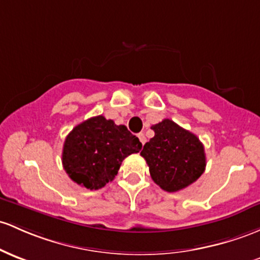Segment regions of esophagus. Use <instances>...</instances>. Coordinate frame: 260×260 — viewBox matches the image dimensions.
I'll use <instances>...</instances> for the list:
<instances>
[{"mask_svg": "<svg viewBox=\"0 0 260 260\" xmlns=\"http://www.w3.org/2000/svg\"><path fill=\"white\" fill-rule=\"evenodd\" d=\"M138 138H139V141H141V143H142V144H144L145 142H147V138H145L144 133H139V135H138Z\"/></svg>", "mask_w": 260, "mask_h": 260, "instance_id": "1", "label": "esophagus"}]
</instances>
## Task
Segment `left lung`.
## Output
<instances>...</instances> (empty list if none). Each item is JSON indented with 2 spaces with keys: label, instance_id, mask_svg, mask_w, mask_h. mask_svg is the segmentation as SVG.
Wrapping results in <instances>:
<instances>
[{
  "label": "left lung",
  "instance_id": "1",
  "mask_svg": "<svg viewBox=\"0 0 260 260\" xmlns=\"http://www.w3.org/2000/svg\"><path fill=\"white\" fill-rule=\"evenodd\" d=\"M152 129L155 135L144 144L141 155L153 181L168 192H176L198 180L206 167L204 144L198 137L168 118Z\"/></svg>",
  "mask_w": 260,
  "mask_h": 260
}]
</instances>
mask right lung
I'll list each match as a JSON object with an SVG mask.
<instances>
[{"label": "right lung", "instance_id": "right-lung-1", "mask_svg": "<svg viewBox=\"0 0 260 260\" xmlns=\"http://www.w3.org/2000/svg\"><path fill=\"white\" fill-rule=\"evenodd\" d=\"M141 149L139 139L125 125L96 116L68 135L61 161L71 180L86 189L99 190L115 179L124 158Z\"/></svg>", "mask_w": 260, "mask_h": 260}]
</instances>
